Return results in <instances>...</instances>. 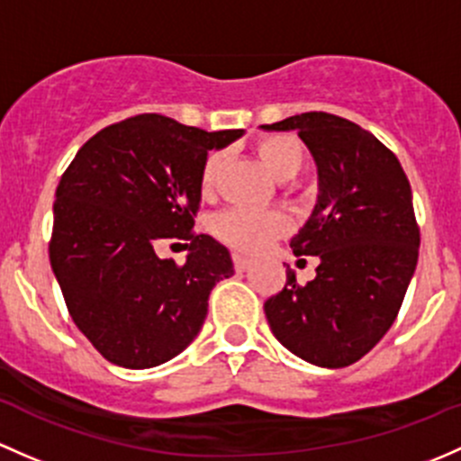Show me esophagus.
Segmentation results:
<instances>
[{"mask_svg": "<svg viewBox=\"0 0 461 461\" xmlns=\"http://www.w3.org/2000/svg\"><path fill=\"white\" fill-rule=\"evenodd\" d=\"M249 265H251V258H247V256H243V254H234V267H236V271L249 269Z\"/></svg>", "mask_w": 461, "mask_h": 461, "instance_id": "esophagus-1", "label": "esophagus"}]
</instances>
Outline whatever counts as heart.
Segmentation results:
<instances>
[{
    "label": "heart",
    "instance_id": "heart-1",
    "mask_svg": "<svg viewBox=\"0 0 461 461\" xmlns=\"http://www.w3.org/2000/svg\"><path fill=\"white\" fill-rule=\"evenodd\" d=\"M256 152L265 167L280 181L294 178L304 166V145L294 134H267L256 141ZM225 166V154L214 149L201 166V190L210 194ZM289 230V218L280 210L231 207L214 218V234L222 243L240 251H260Z\"/></svg>",
    "mask_w": 461,
    "mask_h": 461
}]
</instances>
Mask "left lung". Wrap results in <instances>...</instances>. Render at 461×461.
<instances>
[{
	"label": "left lung",
	"instance_id": "obj_1",
	"mask_svg": "<svg viewBox=\"0 0 461 461\" xmlns=\"http://www.w3.org/2000/svg\"><path fill=\"white\" fill-rule=\"evenodd\" d=\"M263 130H295L318 169L312 216L292 239L295 256H316V278L292 269L265 303L271 333L294 356L342 369L389 331L415 274L420 230L400 161L360 125L327 113L289 116Z\"/></svg>",
	"mask_w": 461,
	"mask_h": 461
}]
</instances>
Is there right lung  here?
<instances>
[{
  "mask_svg": "<svg viewBox=\"0 0 461 461\" xmlns=\"http://www.w3.org/2000/svg\"><path fill=\"white\" fill-rule=\"evenodd\" d=\"M240 137L139 114L96 132L61 176L50 265L75 324L113 365L176 357L201 331L214 285L234 274L227 247L192 227L207 152ZM166 240H191L185 266L158 258Z\"/></svg>",
  "mask_w": 461,
  "mask_h": 461,
  "instance_id": "1",
  "label": "right lung"
}]
</instances>
